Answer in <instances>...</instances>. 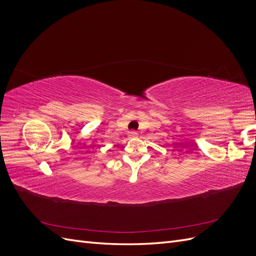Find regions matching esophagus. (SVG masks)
Masks as SVG:
<instances>
[{"instance_id": "obj_1", "label": "esophagus", "mask_w": 256, "mask_h": 256, "mask_svg": "<svg viewBox=\"0 0 256 256\" xmlns=\"http://www.w3.org/2000/svg\"><path fill=\"white\" fill-rule=\"evenodd\" d=\"M136 136H138L136 131H129V132H128V138H136Z\"/></svg>"}]
</instances>
